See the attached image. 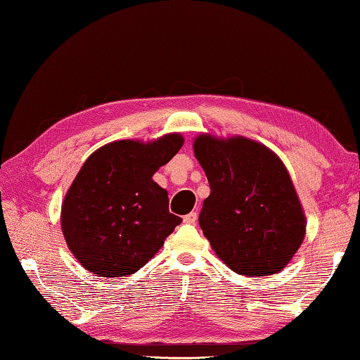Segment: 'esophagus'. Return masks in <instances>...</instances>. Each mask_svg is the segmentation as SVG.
<instances>
[{
  "label": "esophagus",
  "instance_id": "1",
  "mask_svg": "<svg viewBox=\"0 0 360 360\" xmlns=\"http://www.w3.org/2000/svg\"><path fill=\"white\" fill-rule=\"evenodd\" d=\"M195 221H197V213L195 212H191L189 214H186V217H184L186 224H195Z\"/></svg>",
  "mask_w": 360,
  "mask_h": 360
}]
</instances>
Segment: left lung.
Wrapping results in <instances>:
<instances>
[{"label":"left lung","mask_w":360,"mask_h":360,"mask_svg":"<svg viewBox=\"0 0 360 360\" xmlns=\"http://www.w3.org/2000/svg\"><path fill=\"white\" fill-rule=\"evenodd\" d=\"M194 153L210 184L198 224L214 254L239 275L281 271L305 236L286 166L270 148L240 136L200 134Z\"/></svg>","instance_id":"left-lung-1"}]
</instances>
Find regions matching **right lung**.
Returning <instances> with one entry per match:
<instances>
[{"mask_svg": "<svg viewBox=\"0 0 360 360\" xmlns=\"http://www.w3.org/2000/svg\"><path fill=\"white\" fill-rule=\"evenodd\" d=\"M184 139L117 141L94 152L69 187L61 228L69 250L98 276L132 275L162 249L182 221L169 213L168 192L152 179Z\"/></svg>", "mask_w": 360, "mask_h": 360, "instance_id": "right-lung-1", "label": "right lung"}]
</instances>
